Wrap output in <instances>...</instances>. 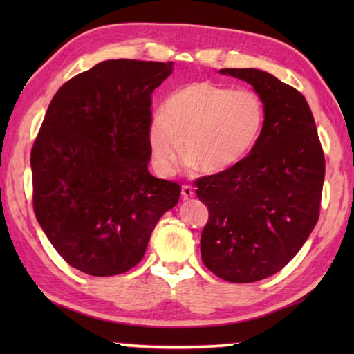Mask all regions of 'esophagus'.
I'll return each mask as SVG.
<instances>
[{
	"label": "esophagus",
	"mask_w": 354,
	"mask_h": 354,
	"mask_svg": "<svg viewBox=\"0 0 354 354\" xmlns=\"http://www.w3.org/2000/svg\"><path fill=\"white\" fill-rule=\"evenodd\" d=\"M181 193H183V198H184L185 201H189V199L194 198V190L192 189L190 185H183Z\"/></svg>",
	"instance_id": "obj_1"
}]
</instances>
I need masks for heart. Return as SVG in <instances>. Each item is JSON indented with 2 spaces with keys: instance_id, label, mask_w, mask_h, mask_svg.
<instances>
[{
  "instance_id": "heart-1",
  "label": "heart",
  "mask_w": 354,
  "mask_h": 354,
  "mask_svg": "<svg viewBox=\"0 0 354 354\" xmlns=\"http://www.w3.org/2000/svg\"><path fill=\"white\" fill-rule=\"evenodd\" d=\"M265 102L252 89L193 82L173 91L149 140L162 171H173L185 153L205 173L236 167L257 145L265 127Z\"/></svg>"
}]
</instances>
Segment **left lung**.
Segmentation results:
<instances>
[{"label": "left lung", "instance_id": "left-lung-1", "mask_svg": "<svg viewBox=\"0 0 354 354\" xmlns=\"http://www.w3.org/2000/svg\"><path fill=\"white\" fill-rule=\"evenodd\" d=\"M265 102V127L236 167L194 181L208 207L204 265L230 283L274 275L295 257L318 222L326 160L304 95L272 74L225 68Z\"/></svg>", "mask_w": 354, "mask_h": 354}]
</instances>
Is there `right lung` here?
<instances>
[{"mask_svg": "<svg viewBox=\"0 0 354 354\" xmlns=\"http://www.w3.org/2000/svg\"><path fill=\"white\" fill-rule=\"evenodd\" d=\"M171 62L104 61L53 97L30 164L36 219L70 266L93 277L141 261L181 187L152 176V93Z\"/></svg>", "mask_w": 354, "mask_h": 354, "instance_id": "right-lung-1", "label": "right lung"}]
</instances>
